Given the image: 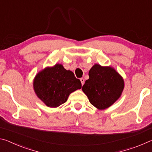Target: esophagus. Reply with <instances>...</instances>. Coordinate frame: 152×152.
<instances>
[{
	"instance_id": "esophagus-1",
	"label": "esophagus",
	"mask_w": 152,
	"mask_h": 152,
	"mask_svg": "<svg viewBox=\"0 0 152 152\" xmlns=\"http://www.w3.org/2000/svg\"><path fill=\"white\" fill-rule=\"evenodd\" d=\"M80 82H81V84H82V85H83V84H84V78H81L80 79Z\"/></svg>"
}]
</instances>
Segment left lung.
<instances>
[{"instance_id":"left-lung-1","label":"left lung","mask_w":152,"mask_h":152,"mask_svg":"<svg viewBox=\"0 0 152 152\" xmlns=\"http://www.w3.org/2000/svg\"><path fill=\"white\" fill-rule=\"evenodd\" d=\"M88 75L89 79L86 80L82 90L96 109H107L121 96L124 80L114 68L96 64L90 70Z\"/></svg>"}]
</instances>
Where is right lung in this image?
I'll return each mask as SVG.
<instances>
[{
  "label": "right lung",
  "instance_id": "add662e5",
  "mask_svg": "<svg viewBox=\"0 0 152 152\" xmlns=\"http://www.w3.org/2000/svg\"><path fill=\"white\" fill-rule=\"evenodd\" d=\"M33 90L46 106L56 108L68 100L72 92L82 88V84L72 71L56 64L39 72L33 79Z\"/></svg>",
  "mask_w": 152,
  "mask_h": 152
}]
</instances>
